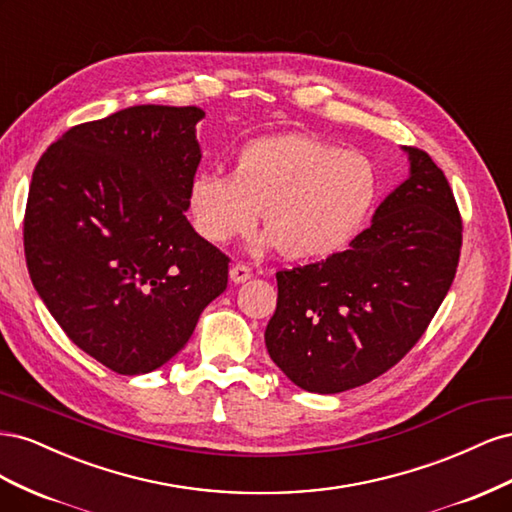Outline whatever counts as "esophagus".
Here are the masks:
<instances>
[{
    "mask_svg": "<svg viewBox=\"0 0 512 512\" xmlns=\"http://www.w3.org/2000/svg\"><path fill=\"white\" fill-rule=\"evenodd\" d=\"M252 277V269L245 265V262H237V265L230 267V280L235 284H241Z\"/></svg>",
    "mask_w": 512,
    "mask_h": 512,
    "instance_id": "obj_1",
    "label": "esophagus"
}]
</instances>
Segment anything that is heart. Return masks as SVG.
<instances>
[{"label":"heart","mask_w":512,"mask_h":512,"mask_svg":"<svg viewBox=\"0 0 512 512\" xmlns=\"http://www.w3.org/2000/svg\"><path fill=\"white\" fill-rule=\"evenodd\" d=\"M378 192V170L363 153L290 134L247 145L235 175L198 173L190 211L196 230L211 243L247 235L265 211V228L280 254L320 258L359 235Z\"/></svg>","instance_id":"1"}]
</instances>
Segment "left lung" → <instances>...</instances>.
<instances>
[{"label": "left lung", "instance_id": "left-lung-1", "mask_svg": "<svg viewBox=\"0 0 512 512\" xmlns=\"http://www.w3.org/2000/svg\"><path fill=\"white\" fill-rule=\"evenodd\" d=\"M406 151L410 179L384 198L348 250L275 273L267 350L309 393H342L397 365L455 280L463 239L457 200L427 151Z\"/></svg>", "mask_w": 512, "mask_h": 512}]
</instances>
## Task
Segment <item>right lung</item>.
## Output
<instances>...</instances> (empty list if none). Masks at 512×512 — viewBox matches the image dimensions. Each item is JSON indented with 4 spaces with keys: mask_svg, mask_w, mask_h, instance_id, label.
<instances>
[{
    "mask_svg": "<svg viewBox=\"0 0 512 512\" xmlns=\"http://www.w3.org/2000/svg\"><path fill=\"white\" fill-rule=\"evenodd\" d=\"M198 106H132L49 145L29 183V277L64 333L121 376L188 344L226 290L230 258L185 218Z\"/></svg>",
    "mask_w": 512,
    "mask_h": 512,
    "instance_id": "obj_1",
    "label": "right lung"
}]
</instances>
